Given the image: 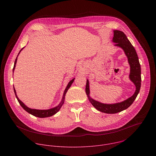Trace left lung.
<instances>
[{"label": "left lung", "mask_w": 156, "mask_h": 156, "mask_svg": "<svg viewBox=\"0 0 156 156\" xmlns=\"http://www.w3.org/2000/svg\"><path fill=\"white\" fill-rule=\"evenodd\" d=\"M112 42L115 43V46L119 47L123 49L127 57L128 62L130 66L129 78L135 85L136 90L133 95L122 102L115 104H104L90 97V84H89L90 83H89V80H87L86 93L89 101L98 110L105 114H116L128 108L136 98L140 90L141 82V66L139 58L135 49L132 46L126 36L121 31L114 30Z\"/></svg>", "instance_id": "8db88e82"}]
</instances>
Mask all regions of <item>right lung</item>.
Segmentation results:
<instances>
[{
    "mask_svg": "<svg viewBox=\"0 0 156 156\" xmlns=\"http://www.w3.org/2000/svg\"><path fill=\"white\" fill-rule=\"evenodd\" d=\"M24 48H25V47L22 48V49L20 51V52H19V53H18V55H17V57H16V59H15V60L14 66H13V72H14L15 69L16 62H17L18 56V55L20 54V52H21L22 50H23ZM74 80H75V78L72 79V80L69 83L68 85L66 86V88H65V91H64V92H63V97H62V101H61V102H60V104H59L57 106H56V107H53V108H49V109H47V110H39V109H34V108H29V107H27L23 102L21 101L19 99V98H18V96H17V95H16V90H15V87H14V86H13V90H14V93H15V96H16V99H17V100H18L19 104H20V105H21L22 107L23 108V109H24L25 110L27 111V112H28L29 114H31V115H34V116H35V117H39V118H46V117H51V116L55 115L56 113H57V112H58L59 110L60 109V108L62 107V105H63V103H64L65 94H66V92H67V91L69 90V89L70 87V86H71V85L72 84V83H73Z\"/></svg>",
    "mask_w": 156,
    "mask_h": 156,
    "instance_id": "1",
    "label": "right lung"
}]
</instances>
